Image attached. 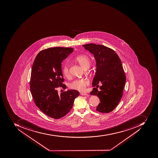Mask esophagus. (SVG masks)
Returning <instances> with one entry per match:
<instances>
[{
	"mask_svg": "<svg viewBox=\"0 0 158 158\" xmlns=\"http://www.w3.org/2000/svg\"><path fill=\"white\" fill-rule=\"evenodd\" d=\"M80 95L82 96H88V94L85 93H81Z\"/></svg>",
	"mask_w": 158,
	"mask_h": 158,
	"instance_id": "1",
	"label": "esophagus"
}]
</instances>
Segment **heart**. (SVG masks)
<instances>
[{
    "instance_id": "1",
    "label": "heart",
    "mask_w": 158,
    "mask_h": 158,
    "mask_svg": "<svg viewBox=\"0 0 158 158\" xmlns=\"http://www.w3.org/2000/svg\"><path fill=\"white\" fill-rule=\"evenodd\" d=\"M76 60L79 63L83 68H88L89 67V58L86 55H80L76 57ZM62 73L64 76L69 75V67L67 62L63 64ZM89 85V81L85 79L78 78L74 80L69 84V87L73 89L83 91L85 89L86 86Z\"/></svg>"
}]
</instances>
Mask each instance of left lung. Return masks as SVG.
Returning <instances> with one entry per match:
<instances>
[{
	"label": "left lung",
	"instance_id": "left-lung-1",
	"mask_svg": "<svg viewBox=\"0 0 158 158\" xmlns=\"http://www.w3.org/2000/svg\"><path fill=\"white\" fill-rule=\"evenodd\" d=\"M83 46L94 55L96 61L92 85L98 87V84L102 85L99 90L94 87L90 94L100 99L97 111L108 113L114 110L123 96L126 78L121 60L114 51L106 46L94 44Z\"/></svg>",
	"mask_w": 158,
	"mask_h": 158
}]
</instances>
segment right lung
<instances>
[{
	"mask_svg": "<svg viewBox=\"0 0 158 158\" xmlns=\"http://www.w3.org/2000/svg\"><path fill=\"white\" fill-rule=\"evenodd\" d=\"M73 51V48L69 47L43 50L33 64L30 89L34 101L40 111L53 118H60L67 114L79 95L76 90H68L60 95L57 90L58 87L66 89L63 84L61 63Z\"/></svg>",
	"mask_w": 158,
	"mask_h": 158,
	"instance_id": "obj_1",
	"label": "right lung"
}]
</instances>
